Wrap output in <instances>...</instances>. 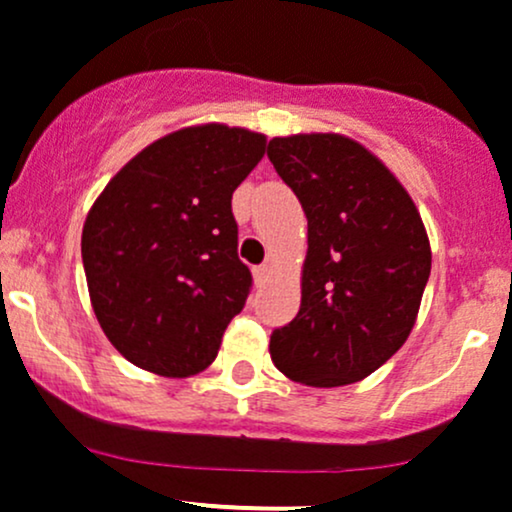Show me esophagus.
I'll return each mask as SVG.
<instances>
[{"label":"esophagus","mask_w":512,"mask_h":512,"mask_svg":"<svg viewBox=\"0 0 512 512\" xmlns=\"http://www.w3.org/2000/svg\"><path fill=\"white\" fill-rule=\"evenodd\" d=\"M270 272H272L270 265H260V267H255V272H252V274H255V282L262 284L267 277H270Z\"/></svg>","instance_id":"34e87169"}]
</instances>
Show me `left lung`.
<instances>
[{
    "label": "left lung",
    "mask_w": 512,
    "mask_h": 512,
    "mask_svg": "<svg viewBox=\"0 0 512 512\" xmlns=\"http://www.w3.org/2000/svg\"><path fill=\"white\" fill-rule=\"evenodd\" d=\"M267 157L309 220L301 306L272 331L274 365L311 387L358 383L417 321L432 270L427 230L405 186L355 139L274 137Z\"/></svg>",
    "instance_id": "obj_1"
}]
</instances>
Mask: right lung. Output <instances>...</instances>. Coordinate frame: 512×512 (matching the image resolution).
Wrapping results in <instances>:
<instances>
[{"instance_id": "right-lung-1", "label": "right lung", "mask_w": 512, "mask_h": 512, "mask_svg": "<svg viewBox=\"0 0 512 512\" xmlns=\"http://www.w3.org/2000/svg\"><path fill=\"white\" fill-rule=\"evenodd\" d=\"M265 147L242 127H184L129 159L90 208L80 240L90 301L137 368L188 378L218 355L252 287L230 201Z\"/></svg>"}]
</instances>
